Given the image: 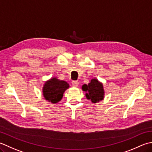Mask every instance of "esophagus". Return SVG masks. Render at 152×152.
Returning <instances> with one entry per match:
<instances>
[{
  "label": "esophagus",
  "instance_id": "34e87169",
  "mask_svg": "<svg viewBox=\"0 0 152 152\" xmlns=\"http://www.w3.org/2000/svg\"><path fill=\"white\" fill-rule=\"evenodd\" d=\"M72 83V86H74V87H77V86H78L79 85V82L77 81V80H73Z\"/></svg>",
  "mask_w": 152,
  "mask_h": 152
}]
</instances>
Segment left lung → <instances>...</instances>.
<instances>
[{"label":"left lung","mask_w":152,"mask_h":152,"mask_svg":"<svg viewBox=\"0 0 152 152\" xmlns=\"http://www.w3.org/2000/svg\"><path fill=\"white\" fill-rule=\"evenodd\" d=\"M82 90L86 92V98L91 100L92 103H97L104 98L103 84L97 79H92L88 85H83Z\"/></svg>","instance_id":"left-lung-1"}]
</instances>
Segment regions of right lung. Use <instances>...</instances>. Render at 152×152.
<instances>
[{"label":"right lung","mask_w":152,"mask_h":152,"mask_svg":"<svg viewBox=\"0 0 152 152\" xmlns=\"http://www.w3.org/2000/svg\"><path fill=\"white\" fill-rule=\"evenodd\" d=\"M69 87V85L66 81L52 77L46 80L43 85V96L46 100L52 104L58 103L62 98L64 92Z\"/></svg>","instance_id":"right-lung-1"}]
</instances>
